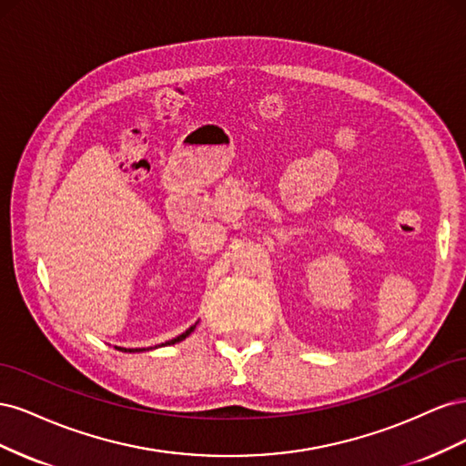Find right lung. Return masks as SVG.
Segmentation results:
<instances>
[{"label":"right lung","mask_w":466,"mask_h":466,"mask_svg":"<svg viewBox=\"0 0 466 466\" xmlns=\"http://www.w3.org/2000/svg\"><path fill=\"white\" fill-rule=\"evenodd\" d=\"M194 329H196V324H192V327L187 330V332H182V334H178L177 338H173V340H168V342H165V344H161V346H171V344H177V342H182L185 340L187 336H190L192 332H194ZM157 348V346H155ZM116 350H120V351H130V354H134V351H144L142 348H116Z\"/></svg>","instance_id":"right-lung-1"}]
</instances>
